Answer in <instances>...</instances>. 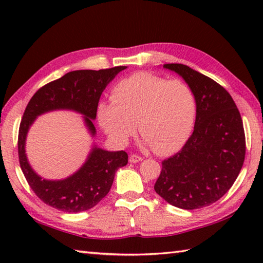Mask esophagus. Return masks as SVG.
Segmentation results:
<instances>
[{
    "instance_id": "esophagus-1",
    "label": "esophagus",
    "mask_w": 263,
    "mask_h": 263,
    "mask_svg": "<svg viewBox=\"0 0 263 263\" xmlns=\"http://www.w3.org/2000/svg\"><path fill=\"white\" fill-rule=\"evenodd\" d=\"M143 158L141 157V156H138V155H131L130 158H128V160H130V163H139V161H141Z\"/></svg>"
}]
</instances>
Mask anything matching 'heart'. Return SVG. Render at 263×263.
Masks as SVG:
<instances>
[{"mask_svg": "<svg viewBox=\"0 0 263 263\" xmlns=\"http://www.w3.org/2000/svg\"><path fill=\"white\" fill-rule=\"evenodd\" d=\"M197 100L187 83L138 72L121 80L111 102L98 107L103 130L117 144L135 135L136 124L144 142L159 155L178 152L191 137Z\"/></svg>", "mask_w": 263, "mask_h": 263, "instance_id": "1", "label": "heart"}]
</instances>
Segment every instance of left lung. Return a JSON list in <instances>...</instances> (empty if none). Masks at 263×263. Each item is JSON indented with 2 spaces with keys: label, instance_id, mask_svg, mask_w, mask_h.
I'll return each instance as SVG.
<instances>
[{
  "label": "left lung",
  "instance_id": "1",
  "mask_svg": "<svg viewBox=\"0 0 263 263\" xmlns=\"http://www.w3.org/2000/svg\"><path fill=\"white\" fill-rule=\"evenodd\" d=\"M164 68L180 74L197 100L192 136L173 157L161 163L155 191L170 204L193 210L219 200L237 178L245 158L241 114L224 87L187 65Z\"/></svg>",
  "mask_w": 263,
  "mask_h": 263
}]
</instances>
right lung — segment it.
I'll return each instance as SVG.
<instances>
[{
	"label": "right lung",
	"instance_id": "add662e5",
	"mask_svg": "<svg viewBox=\"0 0 263 263\" xmlns=\"http://www.w3.org/2000/svg\"><path fill=\"white\" fill-rule=\"evenodd\" d=\"M126 66L105 70H78L39 88L25 109L18 136L21 171L29 186L43 202L64 212L91 209L109 192L116 171L127 164L125 152H107L93 147L88 159L73 175L61 181L44 180L32 171L27 160L25 143L28 130L38 115L55 109H72L85 116L92 136L100 95L115 76Z\"/></svg>",
	"mask_w": 263,
	"mask_h": 263
}]
</instances>
